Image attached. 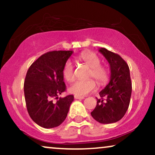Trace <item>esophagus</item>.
<instances>
[{
	"label": "esophagus",
	"mask_w": 155,
	"mask_h": 155,
	"mask_svg": "<svg viewBox=\"0 0 155 155\" xmlns=\"http://www.w3.org/2000/svg\"><path fill=\"white\" fill-rule=\"evenodd\" d=\"M74 97H75V99H83L84 98V97H80V96H78V95H75Z\"/></svg>",
	"instance_id": "1"
}]
</instances>
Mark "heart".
<instances>
[{"instance_id":"b5f03b06","label":"heart","mask_w":155,"mask_h":155,"mask_svg":"<svg viewBox=\"0 0 155 155\" xmlns=\"http://www.w3.org/2000/svg\"><path fill=\"white\" fill-rule=\"evenodd\" d=\"M80 62L84 63L90 68L88 72L87 78H94L99 84H104L108 81L109 78V72L107 68L101 65L99 57L94 52L84 51L78 57ZM62 74L66 81L71 82L75 80L74 66L71 61H67L63 65ZM97 87L96 82L93 79L86 80H78L70 87L69 91L72 94L83 97L84 95L94 91Z\"/></svg>"}]
</instances>
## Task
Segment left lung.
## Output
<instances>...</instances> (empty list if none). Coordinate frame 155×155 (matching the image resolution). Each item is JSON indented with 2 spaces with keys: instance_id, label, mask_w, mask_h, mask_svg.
Returning <instances> with one entry per match:
<instances>
[{
  "instance_id": "8db88e82",
  "label": "left lung",
  "mask_w": 155,
  "mask_h": 155,
  "mask_svg": "<svg viewBox=\"0 0 155 155\" xmlns=\"http://www.w3.org/2000/svg\"><path fill=\"white\" fill-rule=\"evenodd\" d=\"M99 51L109 63L111 80L99 92L101 98H96L97 106L91 115L100 124H112L121 119L128 109L132 92L130 70L118 54L105 48Z\"/></svg>"
}]
</instances>
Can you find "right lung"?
Returning a JSON list of instances; mask_svg holds the SVG:
<instances>
[{
  "label": "right lung",
  "instance_id": "obj_1",
  "mask_svg": "<svg viewBox=\"0 0 155 155\" xmlns=\"http://www.w3.org/2000/svg\"><path fill=\"white\" fill-rule=\"evenodd\" d=\"M72 54L71 51L45 53L27 71L24 82L27 111L31 119L44 128L60 126L66 118L74 100L71 94L58 97L66 91L62 71Z\"/></svg>",
  "mask_w": 155,
  "mask_h": 155
}]
</instances>
